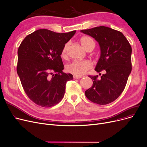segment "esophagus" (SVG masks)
Returning a JSON list of instances; mask_svg holds the SVG:
<instances>
[{
    "mask_svg": "<svg viewBox=\"0 0 147 147\" xmlns=\"http://www.w3.org/2000/svg\"><path fill=\"white\" fill-rule=\"evenodd\" d=\"M74 79H80L82 78V76H74Z\"/></svg>",
    "mask_w": 147,
    "mask_h": 147,
    "instance_id": "esophagus-1",
    "label": "esophagus"
}]
</instances>
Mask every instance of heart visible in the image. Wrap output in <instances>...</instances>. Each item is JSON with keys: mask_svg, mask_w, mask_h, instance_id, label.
Returning <instances> with one entry per match:
<instances>
[{"mask_svg": "<svg viewBox=\"0 0 147 147\" xmlns=\"http://www.w3.org/2000/svg\"><path fill=\"white\" fill-rule=\"evenodd\" d=\"M80 42L83 48L86 51L90 48L94 49L95 46V43L93 40L91 38L87 36L82 37L80 40ZM68 46V42L66 43L64 46H63L61 53V56L62 58H65L67 56ZM91 68L92 63L89 61L76 60L69 62L65 67L66 70L68 72L73 74L74 76H81L85 74L86 73V71H88V70L90 69Z\"/></svg>", "mask_w": 147, "mask_h": 147, "instance_id": "b5f03b06", "label": "heart"}]
</instances>
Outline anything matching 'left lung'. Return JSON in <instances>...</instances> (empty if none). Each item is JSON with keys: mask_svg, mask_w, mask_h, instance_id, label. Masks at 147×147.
<instances>
[{"mask_svg": "<svg viewBox=\"0 0 147 147\" xmlns=\"http://www.w3.org/2000/svg\"><path fill=\"white\" fill-rule=\"evenodd\" d=\"M80 32L98 42L101 52L95 70L104 71L99 79L89 76L93 85L85 91L86 97L98 105L112 103L124 91L131 71V47L121 32L110 28L101 26Z\"/></svg>", "mask_w": 147, "mask_h": 147, "instance_id": "8db88e82", "label": "left lung"}]
</instances>
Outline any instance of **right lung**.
<instances>
[{"instance_id": "1", "label": "right lung", "mask_w": 147, "mask_h": 147, "mask_svg": "<svg viewBox=\"0 0 147 147\" xmlns=\"http://www.w3.org/2000/svg\"><path fill=\"white\" fill-rule=\"evenodd\" d=\"M76 32L56 33L39 29L28 35L20 44L17 72L25 92L35 104L49 107L63 97L67 82L73 76L62 71L61 55L63 46Z\"/></svg>"}]
</instances>
